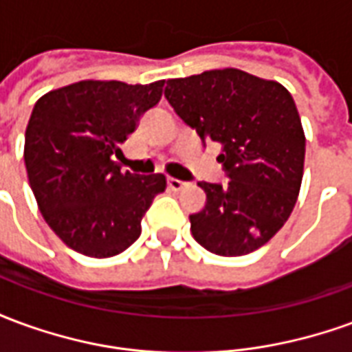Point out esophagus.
I'll return each instance as SVG.
<instances>
[{"label": "esophagus", "mask_w": 352, "mask_h": 352, "mask_svg": "<svg viewBox=\"0 0 352 352\" xmlns=\"http://www.w3.org/2000/svg\"><path fill=\"white\" fill-rule=\"evenodd\" d=\"M184 181H179V179H173V177H169L168 179V186L171 188V190H181L184 186Z\"/></svg>", "instance_id": "1"}]
</instances>
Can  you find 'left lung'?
<instances>
[{
    "label": "left lung",
    "instance_id": "obj_1",
    "mask_svg": "<svg viewBox=\"0 0 352 352\" xmlns=\"http://www.w3.org/2000/svg\"><path fill=\"white\" fill-rule=\"evenodd\" d=\"M166 100L201 139L221 143L230 181L198 183L206 207L190 214V232L219 256H243L272 239L300 192L305 135L287 88L241 69H213L169 79Z\"/></svg>",
    "mask_w": 352,
    "mask_h": 352
}]
</instances>
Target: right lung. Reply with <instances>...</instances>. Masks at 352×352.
Listing matches in <instances>:
<instances>
[{"mask_svg": "<svg viewBox=\"0 0 352 352\" xmlns=\"http://www.w3.org/2000/svg\"><path fill=\"white\" fill-rule=\"evenodd\" d=\"M164 80H80L45 94L26 128L24 162L39 211L69 249L90 258L126 251L166 177L120 171L115 156Z\"/></svg>", "mask_w": 352, "mask_h": 352, "instance_id": "right-lung-1", "label": "right lung"}]
</instances>
